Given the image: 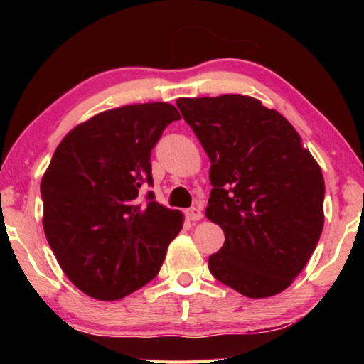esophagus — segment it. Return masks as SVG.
Returning <instances> with one entry per match:
<instances>
[{
  "label": "esophagus",
  "mask_w": 364,
  "mask_h": 364,
  "mask_svg": "<svg viewBox=\"0 0 364 364\" xmlns=\"http://www.w3.org/2000/svg\"><path fill=\"white\" fill-rule=\"evenodd\" d=\"M202 217H204V213H202L199 207H191L186 210V218L191 220V221H197V220H200Z\"/></svg>",
  "instance_id": "esophagus-1"
}]
</instances>
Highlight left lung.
Instances as JSON below:
<instances>
[{
	"instance_id": "left-lung-1",
	"label": "left lung",
	"mask_w": 364,
	"mask_h": 364,
	"mask_svg": "<svg viewBox=\"0 0 364 364\" xmlns=\"http://www.w3.org/2000/svg\"><path fill=\"white\" fill-rule=\"evenodd\" d=\"M176 106L212 162L205 217L225 244L208 269L250 299L286 291L321 236V167L286 117L255 97H178Z\"/></svg>"
}]
</instances>
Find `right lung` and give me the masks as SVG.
<instances>
[{"label":"right lung","instance_id":"obj_1","mask_svg":"<svg viewBox=\"0 0 364 364\" xmlns=\"http://www.w3.org/2000/svg\"><path fill=\"white\" fill-rule=\"evenodd\" d=\"M181 115L168 102L109 109L65 134L41 178L43 230L64 274L88 297L114 301L156 278L184 215L139 188L151 151Z\"/></svg>","mask_w":364,"mask_h":364}]
</instances>
